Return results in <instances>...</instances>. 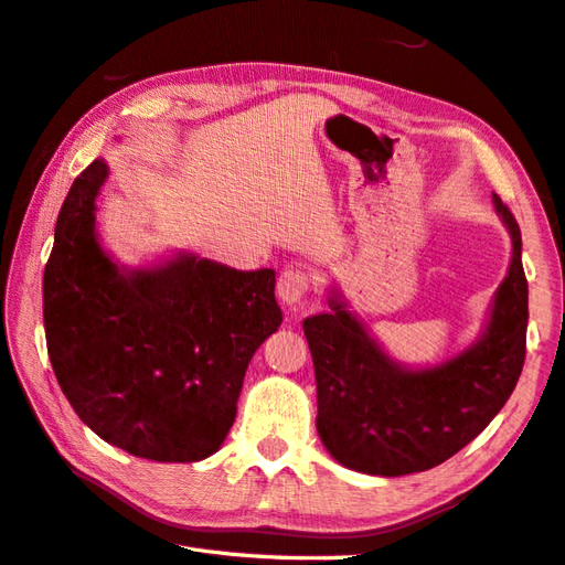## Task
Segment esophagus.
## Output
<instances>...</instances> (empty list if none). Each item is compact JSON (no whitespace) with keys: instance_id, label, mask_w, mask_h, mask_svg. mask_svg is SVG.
Segmentation results:
<instances>
[{"instance_id":"obj_1","label":"esophagus","mask_w":565,"mask_h":565,"mask_svg":"<svg viewBox=\"0 0 565 565\" xmlns=\"http://www.w3.org/2000/svg\"><path fill=\"white\" fill-rule=\"evenodd\" d=\"M309 286H311V279L306 274L284 271L279 276V284H276V296H279V301L284 306L296 309V306L306 299V294H309Z\"/></svg>"}]
</instances>
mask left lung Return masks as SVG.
I'll return each instance as SVG.
<instances>
[{
    "label": "left lung",
    "instance_id": "obj_1",
    "mask_svg": "<svg viewBox=\"0 0 565 565\" xmlns=\"http://www.w3.org/2000/svg\"><path fill=\"white\" fill-rule=\"evenodd\" d=\"M511 237L504 281L477 341L429 365L397 361L328 286V311L303 321L316 371V429L338 465L403 477L433 469L467 447L514 393L526 358L529 284L514 214L491 194Z\"/></svg>",
    "mask_w": 565,
    "mask_h": 565
}]
</instances>
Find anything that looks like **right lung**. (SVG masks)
I'll return each instance as SVG.
<instances>
[{"label":"right lung","mask_w":565,"mask_h":565,"mask_svg":"<svg viewBox=\"0 0 565 565\" xmlns=\"http://www.w3.org/2000/svg\"><path fill=\"white\" fill-rule=\"evenodd\" d=\"M98 158L61 204L44 269L49 361L81 423L152 461L217 452L244 373L279 331L274 269L239 271L178 249L126 266L98 237Z\"/></svg>","instance_id":"right-lung-1"}]
</instances>
